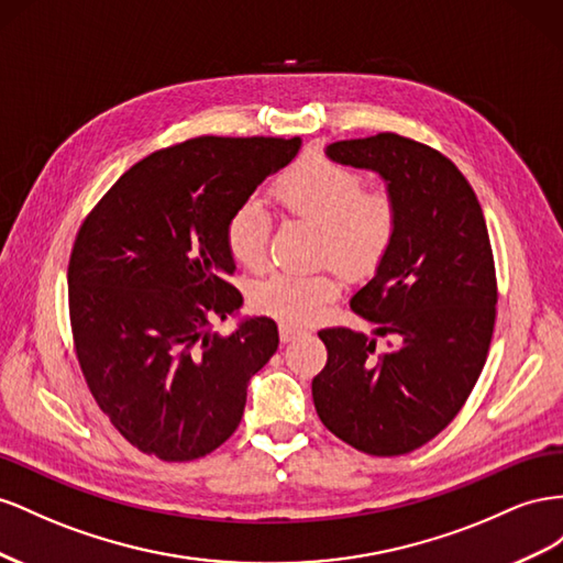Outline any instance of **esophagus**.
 <instances>
[{
  "label": "esophagus",
  "instance_id": "34e87169",
  "mask_svg": "<svg viewBox=\"0 0 563 563\" xmlns=\"http://www.w3.org/2000/svg\"><path fill=\"white\" fill-rule=\"evenodd\" d=\"M303 334V330L301 328H292V325H280V342H292V340H297V336H301Z\"/></svg>",
  "mask_w": 563,
  "mask_h": 563
}]
</instances>
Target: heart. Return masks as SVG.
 <instances>
[{
	"label": "heart",
	"mask_w": 563,
	"mask_h": 563,
	"mask_svg": "<svg viewBox=\"0 0 563 563\" xmlns=\"http://www.w3.org/2000/svg\"><path fill=\"white\" fill-rule=\"evenodd\" d=\"M273 200L287 214L320 227L318 262H334L351 276L379 266L398 233V200L387 186L365 188L363 174L325 155L301 157L273 184ZM271 217L260 202L247 200L229 214L223 238L235 264L260 271L266 264ZM340 295L332 268L276 271L252 287L256 311L285 325H307Z\"/></svg>",
	"instance_id": "b5f03b06"
}]
</instances>
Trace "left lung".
I'll return each instance as SVG.
<instances>
[{
  "label": "left lung",
  "instance_id": "obj_1",
  "mask_svg": "<svg viewBox=\"0 0 563 563\" xmlns=\"http://www.w3.org/2000/svg\"><path fill=\"white\" fill-rule=\"evenodd\" d=\"M328 155L379 172L400 219L377 276L351 299L389 342L320 330L328 363L311 384L316 412L361 453L406 455L455 420L486 365L497 313L486 219L464 174L427 143L382 132L330 143Z\"/></svg>",
  "mask_w": 563,
  "mask_h": 563
}]
</instances>
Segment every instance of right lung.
<instances>
[{
	"label": "right lung",
	"mask_w": 563,
	"mask_h": 563,
	"mask_svg": "<svg viewBox=\"0 0 563 563\" xmlns=\"http://www.w3.org/2000/svg\"><path fill=\"white\" fill-rule=\"evenodd\" d=\"M299 146L297 136L174 143L126 169L79 227L68 264L75 356L101 412L141 453L190 462L238 429L278 328L262 316L212 332L243 303L223 227Z\"/></svg>",
	"instance_id": "right-lung-1"
}]
</instances>
